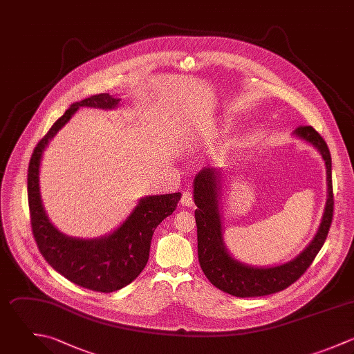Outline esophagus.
<instances>
[{
	"mask_svg": "<svg viewBox=\"0 0 354 354\" xmlns=\"http://www.w3.org/2000/svg\"><path fill=\"white\" fill-rule=\"evenodd\" d=\"M180 204L185 205V207H192L194 203H193V196L190 192H183L182 193V198H180Z\"/></svg>",
	"mask_w": 354,
	"mask_h": 354,
	"instance_id": "esophagus-1",
	"label": "esophagus"
}]
</instances>
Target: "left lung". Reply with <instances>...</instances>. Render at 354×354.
I'll use <instances>...</instances> for the list:
<instances>
[{"instance_id":"left-lung-1","label":"left lung","mask_w":354,"mask_h":354,"mask_svg":"<svg viewBox=\"0 0 354 354\" xmlns=\"http://www.w3.org/2000/svg\"><path fill=\"white\" fill-rule=\"evenodd\" d=\"M292 136L312 145L322 156L327 169V201L324 214L308 247L294 259L274 266H252L236 259L227 250L223 239V223L221 214V180L218 168L201 169L193 180V197L197 209L198 262L207 279L223 292L233 297H263L286 290L294 284L312 265L316 255L326 243L334 212L331 154L324 139L313 127H299Z\"/></svg>"}]
</instances>
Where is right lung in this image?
<instances>
[{
	"instance_id": "1",
	"label": "right lung",
	"mask_w": 354,
	"mask_h": 354,
	"mask_svg": "<svg viewBox=\"0 0 354 354\" xmlns=\"http://www.w3.org/2000/svg\"><path fill=\"white\" fill-rule=\"evenodd\" d=\"M120 97L99 93L73 103L38 142L27 171V196L31 229L45 261L68 281L97 292H114L132 283L149 261L156 227L169 216L180 193L146 196L111 233L97 239H80L62 233L49 221L39 192V167L45 149L80 107L113 110Z\"/></svg>"
}]
</instances>
